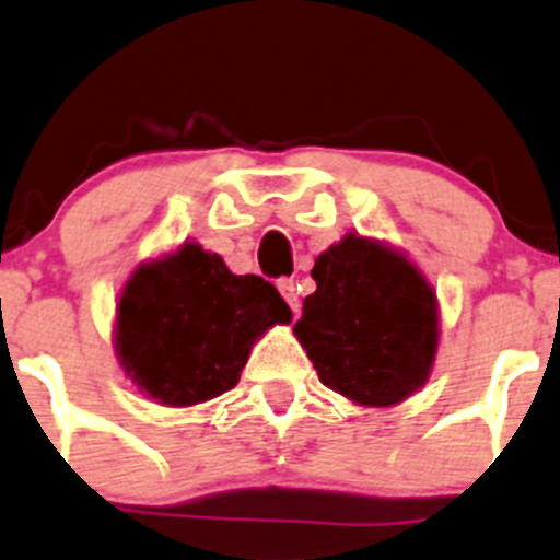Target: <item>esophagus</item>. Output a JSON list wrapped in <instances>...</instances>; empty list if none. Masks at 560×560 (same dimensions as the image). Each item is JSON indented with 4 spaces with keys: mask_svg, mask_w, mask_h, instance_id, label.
I'll return each mask as SVG.
<instances>
[{
    "mask_svg": "<svg viewBox=\"0 0 560 560\" xmlns=\"http://www.w3.org/2000/svg\"><path fill=\"white\" fill-rule=\"evenodd\" d=\"M279 292L284 295V301L290 303L292 312L301 308V298H298V284L292 279H279Z\"/></svg>",
    "mask_w": 560,
    "mask_h": 560,
    "instance_id": "obj_1",
    "label": "esophagus"
}]
</instances>
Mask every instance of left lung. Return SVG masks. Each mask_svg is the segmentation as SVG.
<instances>
[{"mask_svg": "<svg viewBox=\"0 0 560 560\" xmlns=\"http://www.w3.org/2000/svg\"><path fill=\"white\" fill-rule=\"evenodd\" d=\"M317 290L295 323L319 383L369 407L407 399L430 377L438 303L401 254L347 235L312 270Z\"/></svg>", "mask_w": 560, "mask_h": 560, "instance_id": "1", "label": "left lung"}]
</instances>
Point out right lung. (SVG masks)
Masks as SVG:
<instances>
[{"label":"right lung","instance_id":"1","mask_svg":"<svg viewBox=\"0 0 560 560\" xmlns=\"http://www.w3.org/2000/svg\"><path fill=\"white\" fill-rule=\"evenodd\" d=\"M292 312L270 281L235 276L219 254L186 243L142 265L117 306V355L161 405L188 407L235 388L257 336Z\"/></svg>","mask_w":560,"mask_h":560}]
</instances>
